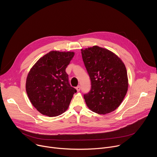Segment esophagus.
<instances>
[{"label": "esophagus", "mask_w": 157, "mask_h": 157, "mask_svg": "<svg viewBox=\"0 0 157 157\" xmlns=\"http://www.w3.org/2000/svg\"><path fill=\"white\" fill-rule=\"evenodd\" d=\"M76 89L77 91H78V92H79V91H80V89H81V87H80L79 86H78L76 87Z\"/></svg>", "instance_id": "obj_1"}]
</instances>
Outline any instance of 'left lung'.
Wrapping results in <instances>:
<instances>
[{"mask_svg":"<svg viewBox=\"0 0 157 157\" xmlns=\"http://www.w3.org/2000/svg\"><path fill=\"white\" fill-rule=\"evenodd\" d=\"M91 81V91L84 95L88 108L99 114L115 110L124 100L128 86L125 66L114 53L98 46L81 49Z\"/></svg>","mask_w":157,"mask_h":157,"instance_id":"obj_1","label":"left lung"}]
</instances>
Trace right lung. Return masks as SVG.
<instances>
[{
	"mask_svg": "<svg viewBox=\"0 0 157 157\" xmlns=\"http://www.w3.org/2000/svg\"><path fill=\"white\" fill-rule=\"evenodd\" d=\"M73 52L52 51L41 57L27 77L26 92L40 113L48 117L61 115L68 109L76 89L65 71Z\"/></svg>",
	"mask_w": 157,
	"mask_h": 157,
	"instance_id": "obj_1",
	"label": "right lung"
}]
</instances>
